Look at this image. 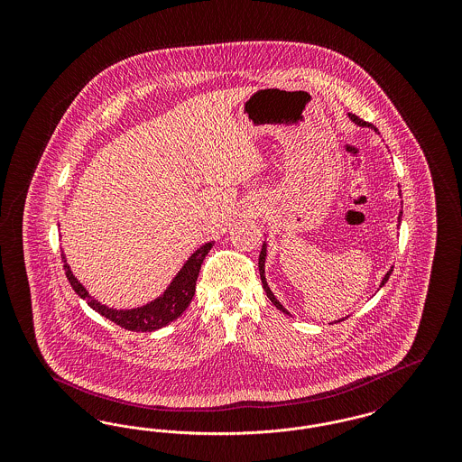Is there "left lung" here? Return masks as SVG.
<instances>
[{
    "label": "left lung",
    "mask_w": 462,
    "mask_h": 462,
    "mask_svg": "<svg viewBox=\"0 0 462 462\" xmlns=\"http://www.w3.org/2000/svg\"><path fill=\"white\" fill-rule=\"evenodd\" d=\"M350 119H352L353 123H356L358 126H367V128L371 126L369 123L362 121V119H360L358 116H355V114H350ZM371 128H373V126H371ZM374 130H375V128H374ZM400 221H402V213L398 215V223H400ZM264 256H266V244H263V247H262V253H260V263H258V266H260V277H262V284H263L264 292H266V296L270 298V301H272L275 307L279 308L281 311H284L286 315H289V311H287L286 308L282 307V305L277 301V298L273 296V292L270 291V287H268V284H266V279H264ZM390 275H392V270H390V272L384 275V279L381 281V286L379 287H383L384 284H386V282H388ZM336 322H341V320H336Z\"/></svg>",
    "instance_id": "1"
}]
</instances>
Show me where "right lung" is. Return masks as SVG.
<instances>
[{"mask_svg": "<svg viewBox=\"0 0 462 462\" xmlns=\"http://www.w3.org/2000/svg\"><path fill=\"white\" fill-rule=\"evenodd\" d=\"M213 247V242H208L200 245L198 251L187 260L183 268L178 272L171 286L164 291L162 296H159L152 303L145 307L133 308V310H114L106 305H100L88 294V291L78 282V279L72 275L69 264L66 263V256L62 253L64 260V270H66L67 281L70 282L72 289L78 296H81L89 307L98 311L102 317L109 319L110 322L117 324L123 329L133 330V332H152L168 326L170 322L176 320L187 307L190 305L194 292H196V282H198L199 270L204 262L206 254Z\"/></svg>", "mask_w": 462, "mask_h": 462, "instance_id": "1", "label": "right lung"}]
</instances>
